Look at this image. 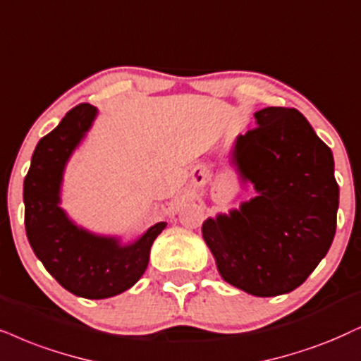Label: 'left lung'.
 Masks as SVG:
<instances>
[{
    "instance_id": "8db88e82",
    "label": "left lung",
    "mask_w": 361,
    "mask_h": 361,
    "mask_svg": "<svg viewBox=\"0 0 361 361\" xmlns=\"http://www.w3.org/2000/svg\"><path fill=\"white\" fill-rule=\"evenodd\" d=\"M231 163L257 196L203 223L223 280L255 296L290 293L330 250L338 185L331 149L295 108H263Z\"/></svg>"
}]
</instances>
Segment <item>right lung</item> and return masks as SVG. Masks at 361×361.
<instances>
[{"instance_id": "1", "label": "right lung", "mask_w": 361, "mask_h": 361, "mask_svg": "<svg viewBox=\"0 0 361 361\" xmlns=\"http://www.w3.org/2000/svg\"><path fill=\"white\" fill-rule=\"evenodd\" d=\"M97 115L98 109L90 103L70 109L36 145L23 185L26 236L35 255L63 288L90 300L109 298L131 288L143 276L153 241L166 226L159 221L123 245L116 236L94 235L78 226L59 207L68 159Z\"/></svg>"}]
</instances>
